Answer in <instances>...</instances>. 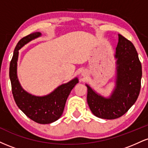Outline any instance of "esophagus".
<instances>
[{
  "label": "esophagus",
  "mask_w": 148,
  "mask_h": 148,
  "mask_svg": "<svg viewBox=\"0 0 148 148\" xmlns=\"http://www.w3.org/2000/svg\"><path fill=\"white\" fill-rule=\"evenodd\" d=\"M81 75H82L83 76H86V72H84H84H82V74H81Z\"/></svg>",
  "instance_id": "1"
}]
</instances>
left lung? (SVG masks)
I'll return each mask as SVG.
<instances>
[{
	"instance_id": "obj_1",
	"label": "left lung",
	"mask_w": 148,
	"mask_h": 148,
	"mask_svg": "<svg viewBox=\"0 0 148 148\" xmlns=\"http://www.w3.org/2000/svg\"><path fill=\"white\" fill-rule=\"evenodd\" d=\"M116 59L115 86L105 97L89 85L87 101L90 111L99 118L113 120L121 117L134 104L140 90L142 66L133 44L120 34L114 56Z\"/></svg>"
}]
</instances>
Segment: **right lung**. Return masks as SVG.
Instances as JSON below:
<instances>
[{
	"label": "right lung",
	"instance_id": "1",
	"mask_svg": "<svg viewBox=\"0 0 148 148\" xmlns=\"http://www.w3.org/2000/svg\"><path fill=\"white\" fill-rule=\"evenodd\" d=\"M42 35L35 32L21 39L15 47L10 65V79L15 102L20 110L30 119L40 124H50L56 121L63 113L69 93L79 83L77 77L62 84L45 96H35L21 87L17 76L18 50L32 40Z\"/></svg>",
	"mask_w": 148,
	"mask_h": 148
}]
</instances>
